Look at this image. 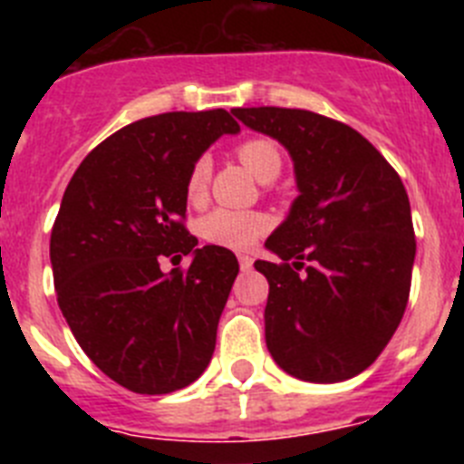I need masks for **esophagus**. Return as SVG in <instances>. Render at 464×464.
<instances>
[{"mask_svg": "<svg viewBox=\"0 0 464 464\" xmlns=\"http://www.w3.org/2000/svg\"><path fill=\"white\" fill-rule=\"evenodd\" d=\"M239 267H241V272H251L253 257L251 256H239Z\"/></svg>", "mask_w": 464, "mask_h": 464, "instance_id": "obj_1", "label": "esophagus"}]
</instances>
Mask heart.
Returning <instances> with one entry per match:
<instances>
[{"label":"heart","mask_w":464,"mask_h":464,"mask_svg":"<svg viewBox=\"0 0 464 464\" xmlns=\"http://www.w3.org/2000/svg\"><path fill=\"white\" fill-rule=\"evenodd\" d=\"M237 155L256 179L274 181L281 174L283 158L272 139H248L237 146ZM211 179V160L208 155H199L192 162L190 174L186 181V192L192 202L202 199ZM269 229V218L260 211H237V208H213L199 220V235L208 244L225 246V248H248L256 244Z\"/></svg>","instance_id":"heart-1"}]
</instances>
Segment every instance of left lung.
Instances as JSON below:
<instances>
[{
  "instance_id": "1",
  "label": "left lung",
  "mask_w": 464,
  "mask_h": 464,
  "mask_svg": "<svg viewBox=\"0 0 464 464\" xmlns=\"http://www.w3.org/2000/svg\"><path fill=\"white\" fill-rule=\"evenodd\" d=\"M285 146L297 199L256 260L269 281L265 339L283 372L311 383L353 379L400 325L416 257L411 207L388 160L353 127L304 109H232Z\"/></svg>"
}]
</instances>
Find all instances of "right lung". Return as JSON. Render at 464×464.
Masks as SVG:
<instances>
[{
	"label": "right lung",
	"instance_id": "right-lung-1",
	"mask_svg": "<svg viewBox=\"0 0 464 464\" xmlns=\"http://www.w3.org/2000/svg\"><path fill=\"white\" fill-rule=\"evenodd\" d=\"M237 132L225 109L143 118L90 150L64 190L51 232L57 304L85 355L127 391H181L211 362L239 262L223 246L195 248L186 181ZM183 255L188 270L159 269Z\"/></svg>",
	"mask_w": 464,
	"mask_h": 464
}]
</instances>
